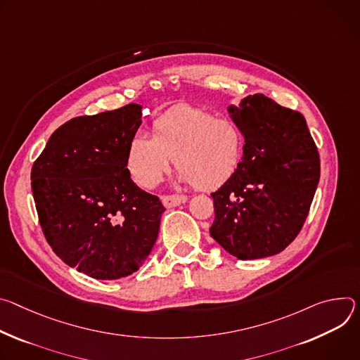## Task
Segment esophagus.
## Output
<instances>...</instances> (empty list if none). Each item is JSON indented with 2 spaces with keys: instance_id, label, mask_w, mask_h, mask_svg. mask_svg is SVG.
I'll list each match as a JSON object with an SVG mask.
<instances>
[{
  "instance_id": "34e87169",
  "label": "esophagus",
  "mask_w": 360,
  "mask_h": 360,
  "mask_svg": "<svg viewBox=\"0 0 360 360\" xmlns=\"http://www.w3.org/2000/svg\"><path fill=\"white\" fill-rule=\"evenodd\" d=\"M162 202L165 205V207L170 209V207H176L180 206L183 203L187 202V197L183 194H173V195H163L162 197Z\"/></svg>"
}]
</instances>
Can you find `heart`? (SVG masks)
<instances>
[{
  "label": "heart",
  "instance_id": "obj_1",
  "mask_svg": "<svg viewBox=\"0 0 360 360\" xmlns=\"http://www.w3.org/2000/svg\"><path fill=\"white\" fill-rule=\"evenodd\" d=\"M243 153L245 134L234 122L183 107L157 117L153 137L146 133L130 137L126 167L137 186L154 188L174 158L183 181L197 188H216L236 173Z\"/></svg>",
  "mask_w": 360,
  "mask_h": 360
}]
</instances>
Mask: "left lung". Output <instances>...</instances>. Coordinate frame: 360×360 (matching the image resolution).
Segmentation results:
<instances>
[{
    "instance_id": "8db88e82",
    "label": "left lung",
    "mask_w": 360,
    "mask_h": 360,
    "mask_svg": "<svg viewBox=\"0 0 360 360\" xmlns=\"http://www.w3.org/2000/svg\"><path fill=\"white\" fill-rule=\"evenodd\" d=\"M229 114L245 134L236 173L214 193L210 234L240 260L273 256L299 234L321 179V158L304 117L263 94Z\"/></svg>"
}]
</instances>
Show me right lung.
I'll return each instance as SVG.
<instances>
[{"mask_svg": "<svg viewBox=\"0 0 360 360\" xmlns=\"http://www.w3.org/2000/svg\"><path fill=\"white\" fill-rule=\"evenodd\" d=\"M141 108L129 104L71 118L31 169L39 224L53 252L100 281L130 276L144 264L166 210L157 195L134 184L126 167Z\"/></svg>", "mask_w": 360, "mask_h": 360, "instance_id": "1", "label": "right lung"}]
</instances>
